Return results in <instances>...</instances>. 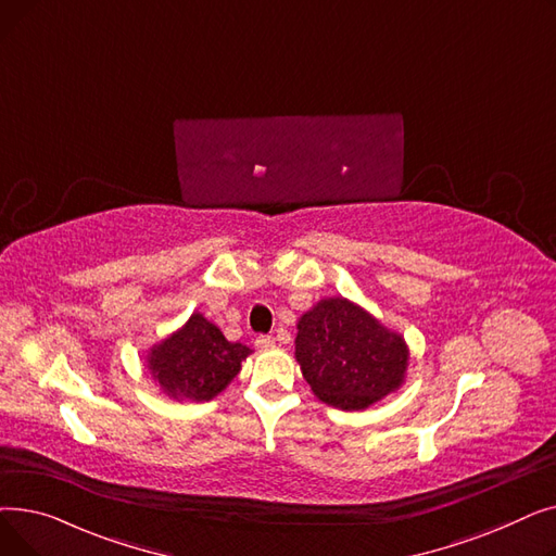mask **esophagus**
I'll return each mask as SVG.
<instances>
[{
  "label": "esophagus",
  "mask_w": 556,
  "mask_h": 556,
  "mask_svg": "<svg viewBox=\"0 0 556 556\" xmlns=\"http://www.w3.org/2000/svg\"><path fill=\"white\" fill-rule=\"evenodd\" d=\"M254 344H256L258 352H268V349H273V346H275V340H273L270 336H258Z\"/></svg>",
  "instance_id": "esophagus-1"
}]
</instances>
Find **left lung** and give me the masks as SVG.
Masks as SVG:
<instances>
[{
	"mask_svg": "<svg viewBox=\"0 0 556 556\" xmlns=\"http://www.w3.org/2000/svg\"><path fill=\"white\" fill-rule=\"evenodd\" d=\"M295 361L319 401L354 413L405 386L410 346L374 313L338 295L298 317Z\"/></svg>",
	"mask_w": 556,
	"mask_h": 556,
	"instance_id": "obj_1",
	"label": "left lung"
}]
</instances>
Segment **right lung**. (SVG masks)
I'll return each mask as SVG.
<instances>
[{
  "label": "right lung",
  "mask_w": 556,
  "mask_h": 556,
  "mask_svg": "<svg viewBox=\"0 0 556 556\" xmlns=\"http://www.w3.org/2000/svg\"><path fill=\"white\" fill-rule=\"evenodd\" d=\"M252 354L241 342H229L202 313L146 349V369L162 394L173 401L204 403L216 399Z\"/></svg>",
  "instance_id": "add662e5"
}]
</instances>
